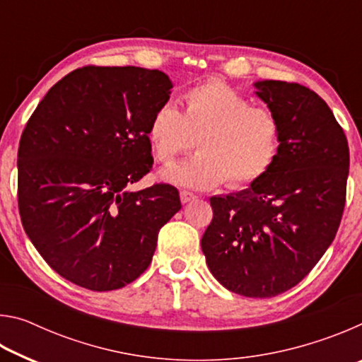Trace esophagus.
I'll return each mask as SVG.
<instances>
[{"instance_id": "obj_1", "label": "esophagus", "mask_w": 362, "mask_h": 362, "mask_svg": "<svg viewBox=\"0 0 362 362\" xmlns=\"http://www.w3.org/2000/svg\"><path fill=\"white\" fill-rule=\"evenodd\" d=\"M198 198V196H196L194 193H192V192H185V189H183V192H180V201H182V204H187V203H189V201H193V199H196Z\"/></svg>"}]
</instances>
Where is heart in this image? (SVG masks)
Segmentation results:
<instances>
[{
    "mask_svg": "<svg viewBox=\"0 0 362 362\" xmlns=\"http://www.w3.org/2000/svg\"><path fill=\"white\" fill-rule=\"evenodd\" d=\"M146 139L163 164L193 148L199 153L164 169L163 179L179 187L230 188L259 182L276 161L281 126L269 110L252 107L238 90L220 81L194 86L183 94L180 112L164 102L153 112Z\"/></svg>",
    "mask_w": 362,
    "mask_h": 362,
    "instance_id": "1",
    "label": "heart"
}]
</instances>
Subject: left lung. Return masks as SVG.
Wrapping results in <instances>:
<instances>
[{
	"instance_id": "8db88e82",
	"label": "left lung",
	"mask_w": 362,
	"mask_h": 362,
	"mask_svg": "<svg viewBox=\"0 0 362 362\" xmlns=\"http://www.w3.org/2000/svg\"><path fill=\"white\" fill-rule=\"evenodd\" d=\"M281 126L278 158L249 188L212 196L201 249L220 284L267 298L298 284L339 230L350 150L320 95L297 83H254Z\"/></svg>"
}]
</instances>
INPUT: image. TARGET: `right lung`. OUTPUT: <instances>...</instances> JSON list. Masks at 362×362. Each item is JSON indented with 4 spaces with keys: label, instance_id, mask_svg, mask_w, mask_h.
<instances>
[{
    "label": "right lung",
    "instance_id": "add662e5",
    "mask_svg": "<svg viewBox=\"0 0 362 362\" xmlns=\"http://www.w3.org/2000/svg\"><path fill=\"white\" fill-rule=\"evenodd\" d=\"M166 73L83 66L47 90L17 155L23 230L54 272L89 291L132 283L180 211L177 188L129 192L153 166L146 127L169 100Z\"/></svg>",
    "mask_w": 362,
    "mask_h": 362
}]
</instances>
